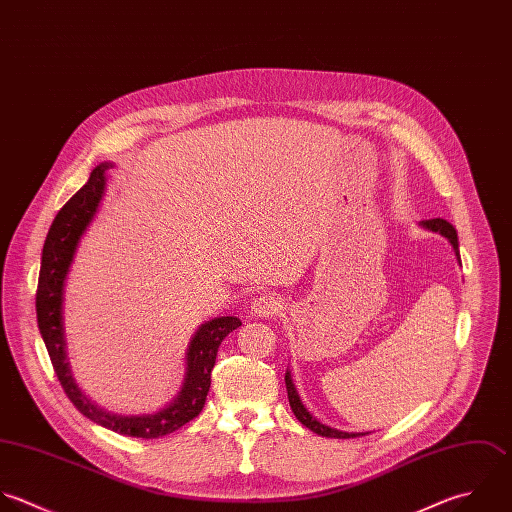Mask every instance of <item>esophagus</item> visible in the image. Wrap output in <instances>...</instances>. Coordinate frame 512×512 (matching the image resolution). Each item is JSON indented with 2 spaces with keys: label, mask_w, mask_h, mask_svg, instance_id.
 Wrapping results in <instances>:
<instances>
[{
  "label": "esophagus",
  "mask_w": 512,
  "mask_h": 512,
  "mask_svg": "<svg viewBox=\"0 0 512 512\" xmlns=\"http://www.w3.org/2000/svg\"><path fill=\"white\" fill-rule=\"evenodd\" d=\"M281 309H283V303L275 295H261L251 303V313H255L257 317H273V315H279Z\"/></svg>",
  "instance_id": "1"
}]
</instances>
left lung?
Here are the masks:
<instances>
[{"mask_svg":"<svg viewBox=\"0 0 512 512\" xmlns=\"http://www.w3.org/2000/svg\"><path fill=\"white\" fill-rule=\"evenodd\" d=\"M423 227H427V229H431V231H437V233H441L443 237H447V239L451 241L455 253H457V259L461 261V255H459V237H457L455 227H453L449 221H445V219H429V221H423ZM285 385H287V397H289L291 411H293L295 417H297L307 429H311L313 433H317V435H321V437H329V439H351V437L367 435V433H343V431H335V429H331V427H325L323 423H319L317 419H313V417L309 415V411L303 407V403H301V399H299V393H297V389H295V385H293V379H291V373H289V371L285 373Z\"/></svg>","mask_w":512,"mask_h":512,"instance_id":"1","label":"left lung"}]
</instances>
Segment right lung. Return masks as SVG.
<instances>
[{
  "mask_svg": "<svg viewBox=\"0 0 512 512\" xmlns=\"http://www.w3.org/2000/svg\"><path fill=\"white\" fill-rule=\"evenodd\" d=\"M109 163L97 165L87 183L59 209L55 215L45 243L41 251V269L35 293V311H37V327L47 347L53 371L67 395V399L75 405V409L85 415L89 421L115 431L119 435L137 437V439H157L181 429L185 423L193 421L207 399L211 385V371L215 365L217 349L221 341L241 327L237 317H217L207 321L195 333L189 349H187V373L185 383L177 399L161 409L155 415L141 417H119L111 415L97 405H93L75 385L63 339V319H61V303H63V283L73 261L77 243L93 219L97 205L105 191V171Z\"/></svg>",
  "mask_w": 512,
  "mask_h": 512,
  "instance_id": "right-lung-1",
  "label": "right lung"
}]
</instances>
